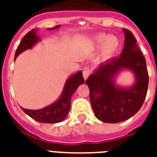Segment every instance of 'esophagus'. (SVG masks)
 Here are the masks:
<instances>
[{"label":"esophagus","instance_id":"34e87169","mask_svg":"<svg viewBox=\"0 0 157 157\" xmlns=\"http://www.w3.org/2000/svg\"><path fill=\"white\" fill-rule=\"evenodd\" d=\"M91 74V70L89 67H85V68L83 69V71H82V75H83V77L84 79H87L88 78V76Z\"/></svg>","mask_w":157,"mask_h":157}]
</instances>
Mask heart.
I'll use <instances>...</instances> for the list:
<instances>
[{
  "label": "heart",
  "instance_id": "heart-1",
  "mask_svg": "<svg viewBox=\"0 0 157 157\" xmlns=\"http://www.w3.org/2000/svg\"><path fill=\"white\" fill-rule=\"evenodd\" d=\"M93 44L96 47H102V55L103 58L111 57L118 48V40L114 36L108 37L104 34H100L93 40Z\"/></svg>",
  "mask_w": 157,
  "mask_h": 157
}]
</instances>
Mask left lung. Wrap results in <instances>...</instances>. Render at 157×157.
<instances>
[{"label": "left lung", "mask_w": 157, "mask_h": 157, "mask_svg": "<svg viewBox=\"0 0 157 157\" xmlns=\"http://www.w3.org/2000/svg\"><path fill=\"white\" fill-rule=\"evenodd\" d=\"M124 31V47L120 56L102 64L86 81L94 113L104 123H119L135 115L145 102L148 89L145 57L134 34L128 29ZM123 68L131 69L135 73L136 82L131 89L117 88L113 83V77Z\"/></svg>", "instance_id": "1"}]
</instances>
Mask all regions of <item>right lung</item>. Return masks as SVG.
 I'll return each mask as SVG.
<instances>
[{
  "label": "right lung",
  "instance_id": "1",
  "mask_svg": "<svg viewBox=\"0 0 157 157\" xmlns=\"http://www.w3.org/2000/svg\"><path fill=\"white\" fill-rule=\"evenodd\" d=\"M59 27V25L56 26L51 29H57ZM38 41H39V37L36 34V30L32 29L21 40V43L18 45L15 53V59L19 54H21L22 51L28 48H32L33 44H35ZM84 82L85 81L82 76V71L77 72L76 74L73 75L71 77H70L67 80L61 97L53 104L39 110H29L22 108V111L31 118L35 119L36 121L41 122V123L55 124V123H59L63 121L65 117L68 115V113L71 109V96L79 86L83 84Z\"/></svg>",
  "mask_w": 157,
  "mask_h": 157
}]
</instances>
